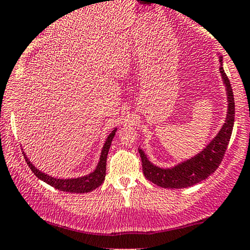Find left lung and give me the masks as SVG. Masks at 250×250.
I'll use <instances>...</instances> for the list:
<instances>
[{
	"mask_svg": "<svg viewBox=\"0 0 250 250\" xmlns=\"http://www.w3.org/2000/svg\"><path fill=\"white\" fill-rule=\"evenodd\" d=\"M220 63V73L222 75L223 83L226 84L227 96H228V114H227L225 125L213 141L209 143L200 154L191 157L190 160L175 166L174 168L163 169L156 167L149 161L141 149H139L143 174L147 177V180L153 182L154 185L162 188H187L206 180L219 168L220 163L225 156L227 147H228L229 140H230L235 117L233 89H231L228 76L226 75L225 69L222 67L221 57Z\"/></svg>",
	"mask_w": 250,
	"mask_h": 250,
	"instance_id": "left-lung-1",
	"label": "left lung"
}]
</instances>
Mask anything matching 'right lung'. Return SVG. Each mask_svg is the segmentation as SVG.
<instances>
[{
    "mask_svg": "<svg viewBox=\"0 0 250 250\" xmlns=\"http://www.w3.org/2000/svg\"><path fill=\"white\" fill-rule=\"evenodd\" d=\"M116 133V129H114L110 134L108 135L107 140H105L104 146L102 148L101 156H100L99 165L95 170L89 175H85V176L77 177V179H55V177H51L49 175L42 173L41 170L35 168V166H33V163L29 161L27 156L24 154V159L27 165L29 166L34 174L39 177L40 180H42L43 182L48 183V185L51 186V187L59 189L61 191H68V193H89V191L94 190L97 187L102 185L103 181H104L105 177V167H107V156L109 148H110L111 141H113L114 135Z\"/></svg>",
    "mask_w": 250,
    "mask_h": 250,
    "instance_id": "right-lung-1",
    "label": "right lung"
}]
</instances>
